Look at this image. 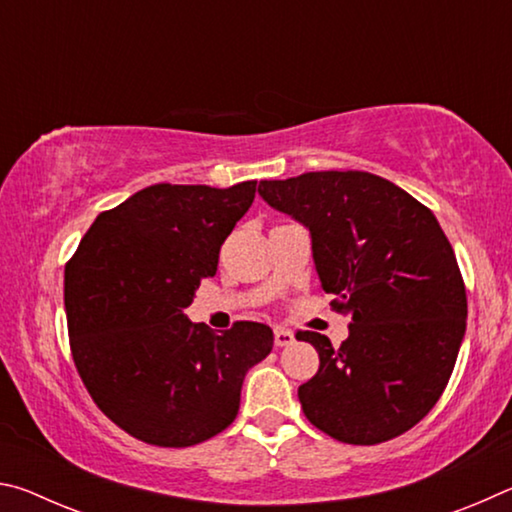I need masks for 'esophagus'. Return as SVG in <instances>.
Here are the masks:
<instances>
[{
  "label": "esophagus",
  "mask_w": 512,
  "mask_h": 512,
  "mask_svg": "<svg viewBox=\"0 0 512 512\" xmlns=\"http://www.w3.org/2000/svg\"><path fill=\"white\" fill-rule=\"evenodd\" d=\"M296 341V336H293L291 329L287 327H275V345L277 348H284V345H291Z\"/></svg>",
  "instance_id": "obj_1"
}]
</instances>
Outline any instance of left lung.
Segmentation results:
<instances>
[{"label": "left lung", "mask_w": 512, "mask_h": 512, "mask_svg": "<svg viewBox=\"0 0 512 512\" xmlns=\"http://www.w3.org/2000/svg\"><path fill=\"white\" fill-rule=\"evenodd\" d=\"M259 196L309 230L320 287L350 316L341 348L296 334L320 357L298 388L307 420L350 445L409 431L443 395L465 336V284L436 216L366 171L262 180Z\"/></svg>", "instance_id": "left-lung-1"}]
</instances>
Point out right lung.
<instances>
[{
    "mask_svg": "<svg viewBox=\"0 0 512 512\" xmlns=\"http://www.w3.org/2000/svg\"><path fill=\"white\" fill-rule=\"evenodd\" d=\"M257 180L216 189L151 185L101 212L65 266L76 370L99 409L158 447H189L237 418L246 372L273 329L239 320L214 334L185 316Z\"/></svg>",
    "mask_w": 512,
    "mask_h": 512,
    "instance_id": "1",
    "label": "right lung"
}]
</instances>
